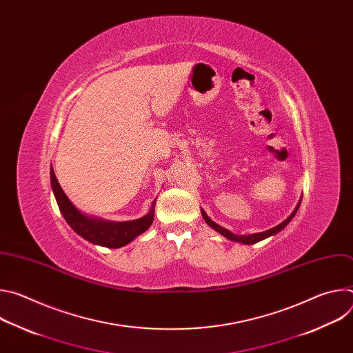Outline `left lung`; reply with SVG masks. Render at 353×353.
I'll return each instance as SVG.
<instances>
[{
  "instance_id": "obj_1",
  "label": "left lung",
  "mask_w": 353,
  "mask_h": 353,
  "mask_svg": "<svg viewBox=\"0 0 353 353\" xmlns=\"http://www.w3.org/2000/svg\"><path fill=\"white\" fill-rule=\"evenodd\" d=\"M300 203H301V198L299 199V203H297L296 208L293 210V212H292L283 222H281L279 225H276V226L272 228V229H268V230L260 232V233H253V234H234V233H232L230 230H228V229L219 226L218 223H215V222L205 214L204 210H201V214H203L204 221H205L214 230H216L218 233H221L223 237H226V239H229V240H232V241L243 243V244H254V243H259V241H261V240H264V239H267V237H271V236L279 233L282 229H285V228L289 225V222L293 219V216L296 215V212H297V210H299V207H300Z\"/></svg>"
}]
</instances>
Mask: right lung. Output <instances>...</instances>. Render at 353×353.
<instances>
[{"mask_svg": "<svg viewBox=\"0 0 353 353\" xmlns=\"http://www.w3.org/2000/svg\"><path fill=\"white\" fill-rule=\"evenodd\" d=\"M50 180H52V188L59 204V208L64 219L67 221V223L81 237H83L85 240L93 244L109 247V248H119V247L127 245L137 236L146 232L154 222L157 198L154 199L152 207H150L149 212L139 219L125 221V222L105 221L102 218H93V216L85 215L78 208H75V205L71 203L68 196L65 195V192L63 191L54 174L53 166L50 168Z\"/></svg>", "mask_w": 353, "mask_h": 353, "instance_id": "add662e5", "label": "right lung"}]
</instances>
